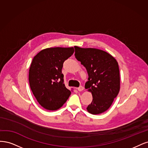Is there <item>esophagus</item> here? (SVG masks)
I'll list each match as a JSON object with an SVG mask.
<instances>
[{"label":"esophagus","instance_id":"34e87169","mask_svg":"<svg viewBox=\"0 0 148 148\" xmlns=\"http://www.w3.org/2000/svg\"><path fill=\"white\" fill-rule=\"evenodd\" d=\"M77 90H78V91H79V92H82V90H84V87H83L82 86H80V87L77 88Z\"/></svg>","mask_w":148,"mask_h":148}]
</instances>
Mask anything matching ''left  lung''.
Masks as SVG:
<instances>
[{
    "label": "left lung",
    "instance_id": "left-lung-1",
    "mask_svg": "<svg viewBox=\"0 0 148 148\" xmlns=\"http://www.w3.org/2000/svg\"><path fill=\"white\" fill-rule=\"evenodd\" d=\"M75 57L86 68L88 75L85 89L92 92L93 100L88 112L99 114L107 111L120 90V74L117 61L103 50L75 46Z\"/></svg>",
    "mask_w": 148,
    "mask_h": 148
}]
</instances>
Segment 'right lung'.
<instances>
[{
	"label": "right lung",
	"instance_id": "add662e5",
	"mask_svg": "<svg viewBox=\"0 0 148 148\" xmlns=\"http://www.w3.org/2000/svg\"><path fill=\"white\" fill-rule=\"evenodd\" d=\"M73 47H53L41 50L33 58L29 82L37 101L47 110L55 111L67 101L71 93L64 84L63 63L73 54Z\"/></svg>",
	"mask_w": 148,
	"mask_h": 148
}]
</instances>
